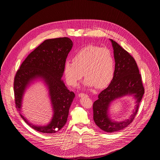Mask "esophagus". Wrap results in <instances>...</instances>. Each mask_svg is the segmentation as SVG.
I'll return each mask as SVG.
<instances>
[{"instance_id": "esophagus-1", "label": "esophagus", "mask_w": 160, "mask_h": 160, "mask_svg": "<svg viewBox=\"0 0 160 160\" xmlns=\"http://www.w3.org/2000/svg\"><path fill=\"white\" fill-rule=\"evenodd\" d=\"M78 96H79L80 97H83V96H88V95L86 94V93H80L79 95H78Z\"/></svg>"}]
</instances>
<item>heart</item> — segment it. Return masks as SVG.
I'll return each instance as SVG.
<instances>
[{"instance_id":"heart-1","label":"heart","mask_w":160,"mask_h":160,"mask_svg":"<svg viewBox=\"0 0 160 160\" xmlns=\"http://www.w3.org/2000/svg\"><path fill=\"white\" fill-rule=\"evenodd\" d=\"M114 68V56L108 48L88 46L78 50L73 56L72 61L65 62L64 72L67 82L70 86L77 85L84 74L85 86L96 85L101 88L112 81Z\"/></svg>"}]
</instances>
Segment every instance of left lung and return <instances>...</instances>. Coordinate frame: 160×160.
<instances>
[{
	"mask_svg": "<svg viewBox=\"0 0 160 160\" xmlns=\"http://www.w3.org/2000/svg\"><path fill=\"white\" fill-rule=\"evenodd\" d=\"M112 41L114 50L115 69L113 78L108 86L101 92L93 104V121L100 129L109 132L126 128L136 116L145 89L137 63L130 54L116 41ZM133 94L137 99L135 111L128 120L112 122L108 116V108L113 100L125 94Z\"/></svg>",
	"mask_w": 160,
	"mask_h": 160,
	"instance_id": "left-lung-1",
	"label": "left lung"
}]
</instances>
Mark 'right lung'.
I'll use <instances>...</instances> for the list:
<instances>
[{
  "label": "right lung",
  "instance_id": "1",
  "mask_svg": "<svg viewBox=\"0 0 160 160\" xmlns=\"http://www.w3.org/2000/svg\"><path fill=\"white\" fill-rule=\"evenodd\" d=\"M72 47L68 37L45 40L29 54L15 74L14 91L15 107L20 112L23 93L32 80L42 78L49 89L54 110L53 119L47 126H36L20 114L24 122L33 129L43 133L52 134L65 125L69 107L75 97L65 86L61 78L69 52Z\"/></svg>",
  "mask_w": 160,
  "mask_h": 160
}]
</instances>
